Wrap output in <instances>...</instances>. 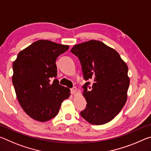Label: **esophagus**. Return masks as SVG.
I'll use <instances>...</instances> for the list:
<instances>
[{"mask_svg":"<svg viewBox=\"0 0 151 151\" xmlns=\"http://www.w3.org/2000/svg\"><path fill=\"white\" fill-rule=\"evenodd\" d=\"M76 90H77V88H76L75 86H74L73 88H72L70 89V91H71V93L72 94H75V93H76Z\"/></svg>","mask_w":151,"mask_h":151,"instance_id":"obj_1","label":"esophagus"}]
</instances>
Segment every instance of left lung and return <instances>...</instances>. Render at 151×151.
Instances as JSON below:
<instances>
[{
    "instance_id": "8db88e82",
    "label": "left lung",
    "mask_w": 151,
    "mask_h": 151,
    "mask_svg": "<svg viewBox=\"0 0 151 151\" xmlns=\"http://www.w3.org/2000/svg\"><path fill=\"white\" fill-rule=\"evenodd\" d=\"M71 52L78 58L83 78L86 106L81 115L92 124L107 123L124 106L129 86L128 66L113 48L99 40L76 45ZM93 81L89 86V81Z\"/></svg>"
}]
</instances>
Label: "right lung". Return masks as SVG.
<instances>
[{"instance_id":"right-lung-1","label":"right lung","mask_w":151,"mask_h":151,"mask_svg":"<svg viewBox=\"0 0 151 151\" xmlns=\"http://www.w3.org/2000/svg\"><path fill=\"white\" fill-rule=\"evenodd\" d=\"M68 48L39 40L20 51L13 63L12 84L17 99L24 112L36 121L45 122L55 117L63 101L70 96L69 89L55 78L56 60Z\"/></svg>"}]
</instances>
